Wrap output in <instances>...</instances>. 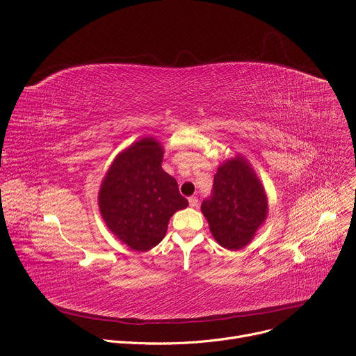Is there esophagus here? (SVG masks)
<instances>
[{"label": "esophagus", "mask_w": 356, "mask_h": 356, "mask_svg": "<svg viewBox=\"0 0 356 356\" xmlns=\"http://www.w3.org/2000/svg\"><path fill=\"white\" fill-rule=\"evenodd\" d=\"M188 202H190V207H191V208H195V207L198 205L197 197H190V198H188Z\"/></svg>", "instance_id": "esophagus-1"}]
</instances>
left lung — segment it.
I'll list each match as a JSON object with an SVG mask.
<instances>
[{"instance_id":"left-lung-1","label":"left lung","mask_w":356,"mask_h":356,"mask_svg":"<svg viewBox=\"0 0 356 356\" xmlns=\"http://www.w3.org/2000/svg\"><path fill=\"white\" fill-rule=\"evenodd\" d=\"M201 211L216 241L227 250H240L252 243L268 214L267 194L254 168L236 154L218 165L210 200Z\"/></svg>"}]
</instances>
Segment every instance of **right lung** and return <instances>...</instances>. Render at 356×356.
I'll use <instances>...</instances> for the list:
<instances>
[{
    "label": "right lung",
    "instance_id": "1",
    "mask_svg": "<svg viewBox=\"0 0 356 356\" xmlns=\"http://www.w3.org/2000/svg\"><path fill=\"white\" fill-rule=\"evenodd\" d=\"M163 146L145 136L116 155L102 179L99 211L109 232L135 252H148L166 234L170 218L188 207L178 182L162 170Z\"/></svg>",
    "mask_w": 356,
    "mask_h": 356
}]
</instances>
